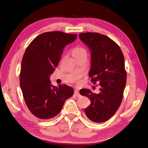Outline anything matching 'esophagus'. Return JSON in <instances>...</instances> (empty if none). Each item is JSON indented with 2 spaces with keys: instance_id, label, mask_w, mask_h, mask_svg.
<instances>
[{
  "instance_id": "1",
  "label": "esophagus",
  "mask_w": 148,
  "mask_h": 148,
  "mask_svg": "<svg viewBox=\"0 0 148 148\" xmlns=\"http://www.w3.org/2000/svg\"><path fill=\"white\" fill-rule=\"evenodd\" d=\"M75 95L76 96H77V97L81 96V95H80V94H79V91L78 90V89H75Z\"/></svg>"
}]
</instances>
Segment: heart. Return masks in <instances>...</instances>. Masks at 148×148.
<instances>
[{
	"label": "heart",
	"instance_id": "b5f03b06",
	"mask_svg": "<svg viewBox=\"0 0 148 148\" xmlns=\"http://www.w3.org/2000/svg\"><path fill=\"white\" fill-rule=\"evenodd\" d=\"M82 53H86V51L83 47H76L73 51V56L82 54Z\"/></svg>",
	"mask_w": 148,
	"mask_h": 148
}]
</instances>
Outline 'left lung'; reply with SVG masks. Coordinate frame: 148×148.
<instances>
[{
	"instance_id": "left-lung-1",
	"label": "left lung",
	"mask_w": 148,
	"mask_h": 148,
	"mask_svg": "<svg viewBox=\"0 0 148 148\" xmlns=\"http://www.w3.org/2000/svg\"><path fill=\"white\" fill-rule=\"evenodd\" d=\"M79 38L91 52V82L99 83L100 92L82 89L80 95L89 98L91 104L84 110L86 117L96 123L110 119L117 112L126 86L125 60L120 47L110 38L97 33H80Z\"/></svg>"
}]
</instances>
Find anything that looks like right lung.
<instances>
[{"label": "right lung", "instance_id": "add662e5", "mask_svg": "<svg viewBox=\"0 0 148 148\" xmlns=\"http://www.w3.org/2000/svg\"><path fill=\"white\" fill-rule=\"evenodd\" d=\"M77 34L51 31L39 35L26 48L21 61L20 88L28 108L36 117L49 119L61 111L73 89L51 84L50 75L60 60L64 47L75 41Z\"/></svg>", "mask_w": 148, "mask_h": 148}]
</instances>
